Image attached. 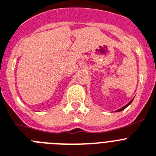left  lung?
<instances>
[{"instance_id": "8db88e82", "label": "left lung", "mask_w": 156, "mask_h": 156, "mask_svg": "<svg viewBox=\"0 0 156 156\" xmlns=\"http://www.w3.org/2000/svg\"><path fill=\"white\" fill-rule=\"evenodd\" d=\"M133 99H134V98H133ZM133 100H132V101H131L130 102H129V103H128V104H127V105H125V106H124V107H122V108H119V109H117V110H116V112H120V111H122V110H124V109H125V108H127V107L129 106V105H130V104H131V103L133 102Z\"/></svg>"}]
</instances>
